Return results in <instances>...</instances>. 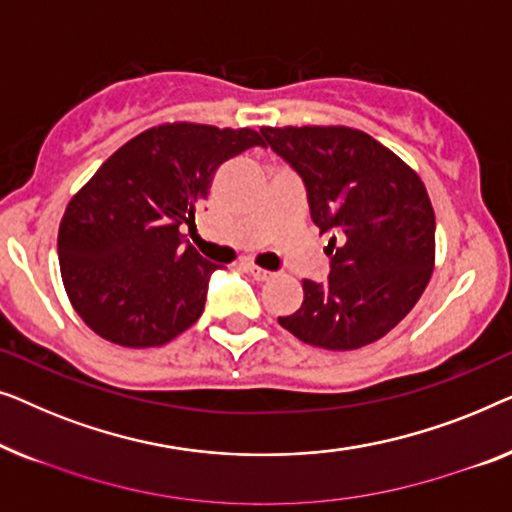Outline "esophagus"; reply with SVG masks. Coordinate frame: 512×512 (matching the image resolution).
I'll list each match as a JSON object with an SVG mask.
<instances>
[{"label": "esophagus", "mask_w": 512, "mask_h": 512, "mask_svg": "<svg viewBox=\"0 0 512 512\" xmlns=\"http://www.w3.org/2000/svg\"><path fill=\"white\" fill-rule=\"evenodd\" d=\"M248 271L255 280H269L273 276V271L262 269V266H257V264H248Z\"/></svg>", "instance_id": "34e87169"}]
</instances>
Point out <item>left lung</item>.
Returning <instances> with one entry per match:
<instances>
[{
	"label": "left lung",
	"mask_w": 512,
	"mask_h": 512,
	"mask_svg": "<svg viewBox=\"0 0 512 512\" xmlns=\"http://www.w3.org/2000/svg\"><path fill=\"white\" fill-rule=\"evenodd\" d=\"M262 136L304 178L320 234H338L327 283L304 280L301 308L278 318L280 327L325 350L378 341L434 273L436 215L422 178L355 127H262Z\"/></svg>",
	"instance_id": "obj_1"
}]
</instances>
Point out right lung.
I'll return each instance as SVG.
<instances>
[{
    "label": "right lung",
    "instance_id": "add662e5",
    "mask_svg": "<svg viewBox=\"0 0 512 512\" xmlns=\"http://www.w3.org/2000/svg\"><path fill=\"white\" fill-rule=\"evenodd\" d=\"M264 146L250 127L164 122L120 146L62 215L57 255L81 320L122 348L174 341L204 313L218 264L185 243L222 162Z\"/></svg>",
    "mask_w": 512,
    "mask_h": 512
}]
</instances>
